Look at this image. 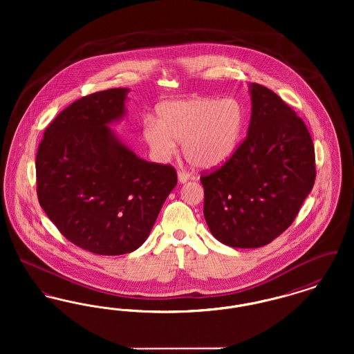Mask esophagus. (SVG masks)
I'll return each instance as SVG.
<instances>
[{"mask_svg": "<svg viewBox=\"0 0 354 354\" xmlns=\"http://www.w3.org/2000/svg\"><path fill=\"white\" fill-rule=\"evenodd\" d=\"M189 178H191L189 172H187L185 169H179L178 171V179H179L180 183H185L187 180H189Z\"/></svg>", "mask_w": 354, "mask_h": 354, "instance_id": "obj_1", "label": "esophagus"}]
</instances>
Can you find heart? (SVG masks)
<instances>
[{"mask_svg":"<svg viewBox=\"0 0 354 354\" xmlns=\"http://www.w3.org/2000/svg\"><path fill=\"white\" fill-rule=\"evenodd\" d=\"M155 120L143 126V139L159 159H166L182 142L188 162L201 169H214L227 162L240 142L244 109L235 98L194 97L166 102L156 107Z\"/></svg>","mask_w":354,"mask_h":354,"instance_id":"b5f03b06","label":"heart"}]
</instances>
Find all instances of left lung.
Here are the masks:
<instances>
[{
  "mask_svg": "<svg viewBox=\"0 0 354 354\" xmlns=\"http://www.w3.org/2000/svg\"><path fill=\"white\" fill-rule=\"evenodd\" d=\"M251 97L248 135L219 169L201 176L208 228L235 248H259L281 235L316 179L303 119L266 86L251 84Z\"/></svg>",
  "mask_w": 354,
  "mask_h": 354,
  "instance_id": "obj_1",
  "label": "left lung"
}]
</instances>
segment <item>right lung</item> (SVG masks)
I'll use <instances>...</instances> for the list:
<instances>
[{
  "label": "right lung",
  "instance_id": "obj_1",
  "mask_svg": "<svg viewBox=\"0 0 354 354\" xmlns=\"http://www.w3.org/2000/svg\"><path fill=\"white\" fill-rule=\"evenodd\" d=\"M127 88L73 102L48 126L35 156L38 202L58 231L97 254L139 248L178 183L169 165L146 162L107 126L124 114Z\"/></svg>",
  "mask_w": 354,
  "mask_h": 354
}]
</instances>
